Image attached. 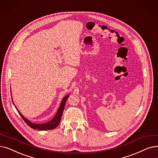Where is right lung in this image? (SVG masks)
<instances>
[{"instance_id": "1", "label": "right lung", "mask_w": 158, "mask_h": 158, "mask_svg": "<svg viewBox=\"0 0 158 158\" xmlns=\"http://www.w3.org/2000/svg\"><path fill=\"white\" fill-rule=\"evenodd\" d=\"M69 95H66L63 98L62 101H61L60 105L59 107V109L57 110V112L56 114V115H55L54 118L52 120H50V121L44 123H42V124H37V123H31L30 120H28V119L26 118L25 117H24V116L21 114V113L20 112L19 110L17 108V107L15 106L14 102H13V99H12V101H13V105H14L15 107L16 108L17 110L18 111L19 114H20V115L21 116L22 118L23 119V120L26 122V124L28 125L29 127H30L31 128L37 129V130H48L54 129L55 128H56L59 125L60 119H61V117H62V114H63L64 108L66 101L67 99L68 98V97H69ZM11 97H12V96H11Z\"/></svg>"}]
</instances>
